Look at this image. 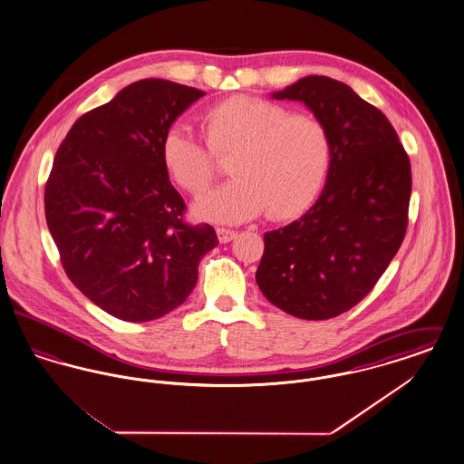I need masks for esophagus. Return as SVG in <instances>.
Here are the masks:
<instances>
[{
    "label": "esophagus",
    "mask_w": 464,
    "mask_h": 464,
    "mask_svg": "<svg viewBox=\"0 0 464 464\" xmlns=\"http://www.w3.org/2000/svg\"><path fill=\"white\" fill-rule=\"evenodd\" d=\"M218 238H219V242L227 243L231 242V240H235L237 238V231H233V229H226V227H218Z\"/></svg>",
    "instance_id": "obj_1"
}]
</instances>
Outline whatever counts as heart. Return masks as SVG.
I'll return each instance as SVG.
<instances>
[{
	"instance_id": "heart-1",
	"label": "heart",
	"mask_w": 464,
	"mask_h": 464,
	"mask_svg": "<svg viewBox=\"0 0 464 464\" xmlns=\"http://www.w3.org/2000/svg\"><path fill=\"white\" fill-rule=\"evenodd\" d=\"M205 142L184 127L163 135L161 161L186 193L199 197L219 176L216 156L233 179L199 199L203 219L242 222L261 216L285 221L304 212L325 184L331 132L322 118L252 95H231L201 116Z\"/></svg>"
}]
</instances>
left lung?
I'll return each instance as SVG.
<instances>
[{
    "instance_id": "8db88e82",
    "label": "left lung",
    "mask_w": 464,
    "mask_h": 464,
    "mask_svg": "<svg viewBox=\"0 0 464 464\" xmlns=\"http://www.w3.org/2000/svg\"><path fill=\"white\" fill-rule=\"evenodd\" d=\"M278 101H301L331 132L327 184L308 212L265 233L256 280L266 299L303 320H329L356 306L403 242L411 161L390 120L346 83L306 76Z\"/></svg>"
}]
</instances>
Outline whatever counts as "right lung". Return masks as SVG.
<instances>
[{
    "mask_svg": "<svg viewBox=\"0 0 464 464\" xmlns=\"http://www.w3.org/2000/svg\"><path fill=\"white\" fill-rule=\"evenodd\" d=\"M205 92L169 80L135 82L80 116L44 186V216L67 278L125 322L180 306L199 259L219 240L184 221L186 203L161 161V140Z\"/></svg>",
    "mask_w": 464,
    "mask_h": 464,
    "instance_id": "obj_1",
    "label": "right lung"
}]
</instances>
